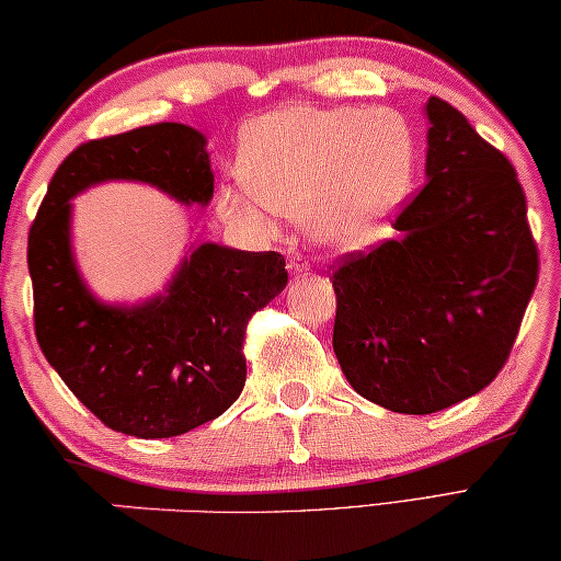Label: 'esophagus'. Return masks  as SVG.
Segmentation results:
<instances>
[{
  "label": "esophagus",
  "instance_id": "obj_1",
  "mask_svg": "<svg viewBox=\"0 0 561 561\" xmlns=\"http://www.w3.org/2000/svg\"><path fill=\"white\" fill-rule=\"evenodd\" d=\"M287 266H289V272H291V274H305V272L309 270L305 259L299 256L297 252H291V254H289V264H287Z\"/></svg>",
  "mask_w": 561,
  "mask_h": 561
}]
</instances>
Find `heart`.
<instances>
[{"label":"heart","instance_id":"heart-1","mask_svg":"<svg viewBox=\"0 0 561 561\" xmlns=\"http://www.w3.org/2000/svg\"><path fill=\"white\" fill-rule=\"evenodd\" d=\"M417 148L403 115L378 107L274 111L241 136L237 173L256 204L309 219L322 244L363 249L411 196ZM224 214L256 221L252 201L227 191Z\"/></svg>","mask_w":561,"mask_h":561}]
</instances>
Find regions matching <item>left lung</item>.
Returning <instances> with one entry per match:
<instances>
[{"instance_id":"8db88e82","label":"left lung","mask_w":561,"mask_h":561,"mask_svg":"<svg viewBox=\"0 0 561 561\" xmlns=\"http://www.w3.org/2000/svg\"><path fill=\"white\" fill-rule=\"evenodd\" d=\"M425 186L386 239L345 254L332 347L350 386L428 415L504 367L537 287L539 254L516 171L446 100L425 103Z\"/></svg>"}]
</instances>
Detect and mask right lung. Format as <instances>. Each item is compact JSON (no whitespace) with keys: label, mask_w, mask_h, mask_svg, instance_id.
Returning a JSON list of instances; mask_svg holds the SVG:
<instances>
[{"label":"right lung","mask_w":561,"mask_h":561,"mask_svg":"<svg viewBox=\"0 0 561 561\" xmlns=\"http://www.w3.org/2000/svg\"><path fill=\"white\" fill-rule=\"evenodd\" d=\"M107 181L146 183L183 206H208L206 136L158 123L90 140L55 171L30 229L35 332L47 363L107 428L181 436L219 417L247 382V322L287 287L284 256L204 241L188 247L163 291L103 302L75 262L72 204Z\"/></svg>","instance_id":"add662e5"}]
</instances>
